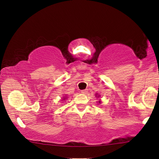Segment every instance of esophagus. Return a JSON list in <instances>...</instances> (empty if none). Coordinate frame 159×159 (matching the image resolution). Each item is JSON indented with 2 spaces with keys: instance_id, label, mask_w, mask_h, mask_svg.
I'll return each instance as SVG.
<instances>
[{
  "instance_id": "1",
  "label": "esophagus",
  "mask_w": 159,
  "mask_h": 159,
  "mask_svg": "<svg viewBox=\"0 0 159 159\" xmlns=\"http://www.w3.org/2000/svg\"><path fill=\"white\" fill-rule=\"evenodd\" d=\"M80 93H83V94H85L88 93V89H85V90H80Z\"/></svg>"
}]
</instances>
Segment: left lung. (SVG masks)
<instances>
[{
  "mask_svg": "<svg viewBox=\"0 0 159 159\" xmlns=\"http://www.w3.org/2000/svg\"><path fill=\"white\" fill-rule=\"evenodd\" d=\"M99 102H100V101H99Z\"/></svg>",
  "mask_w": 159,
  "mask_h": 159,
  "instance_id": "8db88e82",
  "label": "left lung"
}]
</instances>
